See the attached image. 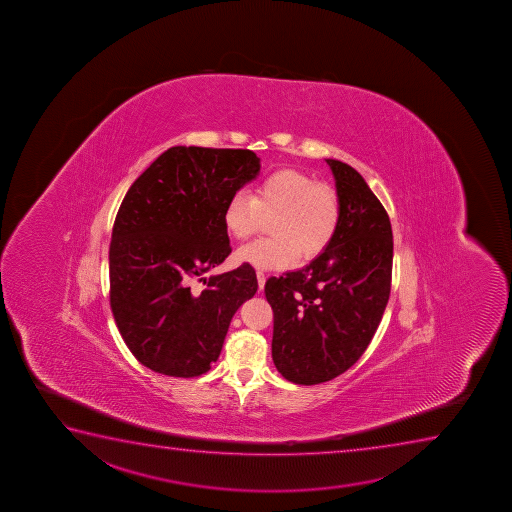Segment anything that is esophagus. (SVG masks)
Listing matches in <instances>:
<instances>
[{"mask_svg": "<svg viewBox=\"0 0 512 512\" xmlns=\"http://www.w3.org/2000/svg\"><path fill=\"white\" fill-rule=\"evenodd\" d=\"M257 281H259V289L262 291L265 284V274L262 271H257Z\"/></svg>", "mask_w": 512, "mask_h": 512, "instance_id": "1", "label": "esophagus"}]
</instances>
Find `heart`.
Returning a JSON list of instances; mask_svg holds the SVG:
<instances>
[{
    "label": "heart",
    "instance_id": "heart-1",
    "mask_svg": "<svg viewBox=\"0 0 512 512\" xmlns=\"http://www.w3.org/2000/svg\"><path fill=\"white\" fill-rule=\"evenodd\" d=\"M272 217V236L248 243L236 259L259 269H284L298 257L324 252L336 235L341 204L336 190L293 168L276 169L257 181L253 197L236 190L224 204L223 223L236 240H247Z\"/></svg>",
    "mask_w": 512,
    "mask_h": 512
}]
</instances>
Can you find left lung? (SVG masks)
<instances>
[{
    "instance_id": "8db88e82",
    "label": "left lung",
    "mask_w": 512,
    "mask_h": 512,
    "mask_svg": "<svg viewBox=\"0 0 512 512\" xmlns=\"http://www.w3.org/2000/svg\"><path fill=\"white\" fill-rule=\"evenodd\" d=\"M325 161L341 204L336 235L303 269L265 283L274 312L272 360L293 384H322L353 367L391 295L394 243L384 205L356 169Z\"/></svg>"
}]
</instances>
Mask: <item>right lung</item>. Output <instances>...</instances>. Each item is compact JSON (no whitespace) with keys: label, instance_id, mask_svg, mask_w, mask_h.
<instances>
[{"label":"right lung","instance_id":"1","mask_svg":"<svg viewBox=\"0 0 512 512\" xmlns=\"http://www.w3.org/2000/svg\"><path fill=\"white\" fill-rule=\"evenodd\" d=\"M248 149L176 145L133 181L109 245V301L133 356L169 377H199L221 355L229 322L257 293L250 264L205 279L231 253L223 211L255 180ZM204 280L206 288H192Z\"/></svg>","mask_w":512,"mask_h":512}]
</instances>
